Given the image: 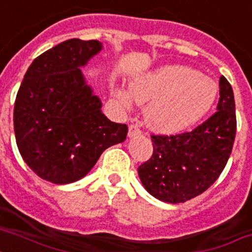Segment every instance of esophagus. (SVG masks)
Wrapping results in <instances>:
<instances>
[{
  "label": "esophagus",
  "instance_id": "obj_1",
  "mask_svg": "<svg viewBox=\"0 0 252 252\" xmlns=\"http://www.w3.org/2000/svg\"><path fill=\"white\" fill-rule=\"evenodd\" d=\"M128 136H129V137H137V136H141V129L138 128L137 124H130L129 129H128Z\"/></svg>",
  "mask_w": 252,
  "mask_h": 252
}]
</instances>
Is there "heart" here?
<instances>
[{"instance_id": "obj_1", "label": "heart", "mask_w": 252, "mask_h": 252, "mask_svg": "<svg viewBox=\"0 0 252 252\" xmlns=\"http://www.w3.org/2000/svg\"><path fill=\"white\" fill-rule=\"evenodd\" d=\"M130 94L145 108L146 124L159 133H176L197 123L217 96L215 82L182 65H168L130 82ZM114 95L124 107L130 96L124 89Z\"/></svg>"}]
</instances>
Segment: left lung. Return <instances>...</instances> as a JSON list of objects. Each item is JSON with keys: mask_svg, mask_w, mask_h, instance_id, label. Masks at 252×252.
I'll return each instance as SVG.
<instances>
[{"mask_svg": "<svg viewBox=\"0 0 252 252\" xmlns=\"http://www.w3.org/2000/svg\"><path fill=\"white\" fill-rule=\"evenodd\" d=\"M235 130L234 94L221 76L217 112L191 132L152 136L153 154L138 167L142 186L156 199L170 204L201 195L226 166Z\"/></svg>", "mask_w": 252, "mask_h": 252, "instance_id": "obj_1", "label": "left lung"}]
</instances>
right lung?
Instances as JSON below:
<instances>
[{
  "label": "right lung",
  "mask_w": 252,
  "mask_h": 252,
  "mask_svg": "<svg viewBox=\"0 0 252 252\" xmlns=\"http://www.w3.org/2000/svg\"><path fill=\"white\" fill-rule=\"evenodd\" d=\"M98 40L69 39L30 65L14 106V132L23 161L55 184L73 183L100 154L126 138L128 126L108 120L81 68L102 51Z\"/></svg>",
  "instance_id": "right-lung-1"
}]
</instances>
